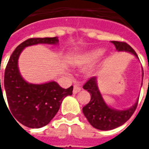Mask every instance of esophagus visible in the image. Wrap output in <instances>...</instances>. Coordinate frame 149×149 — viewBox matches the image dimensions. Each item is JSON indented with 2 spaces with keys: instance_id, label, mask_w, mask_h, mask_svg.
<instances>
[{
  "instance_id": "1",
  "label": "esophagus",
  "mask_w": 149,
  "mask_h": 149,
  "mask_svg": "<svg viewBox=\"0 0 149 149\" xmlns=\"http://www.w3.org/2000/svg\"><path fill=\"white\" fill-rule=\"evenodd\" d=\"M81 89H82V88H81V87L79 84H75L74 87H73V93H79Z\"/></svg>"
}]
</instances>
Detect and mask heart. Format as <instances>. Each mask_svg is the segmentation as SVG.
Wrapping results in <instances>:
<instances>
[{
    "label": "heart",
    "instance_id": "b5f03b06",
    "mask_svg": "<svg viewBox=\"0 0 149 149\" xmlns=\"http://www.w3.org/2000/svg\"><path fill=\"white\" fill-rule=\"evenodd\" d=\"M104 54V51L100 48L88 50L86 52L77 55L72 60V64L77 67H87L93 65Z\"/></svg>",
    "mask_w": 149,
    "mask_h": 149
}]
</instances>
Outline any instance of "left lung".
Wrapping results in <instances>:
<instances>
[{
    "mask_svg": "<svg viewBox=\"0 0 149 149\" xmlns=\"http://www.w3.org/2000/svg\"><path fill=\"white\" fill-rule=\"evenodd\" d=\"M111 42L115 45L116 49L119 52L125 51L130 52L138 58L136 52L127 43L114 40ZM83 88L91 95L90 101L82 109L83 113L84 116L87 118L88 121L90 123V125L99 130H112L121 126L127 120H128V119L132 116L137 107L139 98L131 108L127 109L118 110L109 106L104 100L102 95L99 91L97 86V79L96 77H91L84 84Z\"/></svg>",
    "mask_w": 149,
    "mask_h": 149,
    "instance_id": "1",
    "label": "left lung"
}]
</instances>
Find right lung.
<instances>
[{
  "label": "right lung",
  "mask_w": 149,
  "mask_h": 149,
  "mask_svg": "<svg viewBox=\"0 0 149 149\" xmlns=\"http://www.w3.org/2000/svg\"><path fill=\"white\" fill-rule=\"evenodd\" d=\"M58 42L57 37L26 40L12 53L5 68L3 85L8 109L6 107L15 118V121L17 120L29 128H39L48 125L57 113L64 98L72 94L73 87L63 88L56 81L40 84L29 83L20 73L18 59L23 49L28 46L37 44L56 45ZM1 88L0 79V101L1 98L5 101Z\"/></svg>",
  "instance_id": "right-lung-1"
}]
</instances>
